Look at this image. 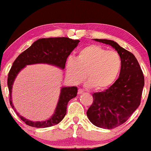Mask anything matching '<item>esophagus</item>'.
Returning <instances> with one entry per match:
<instances>
[{"label":"esophagus","instance_id":"1","mask_svg":"<svg viewBox=\"0 0 151 151\" xmlns=\"http://www.w3.org/2000/svg\"><path fill=\"white\" fill-rule=\"evenodd\" d=\"M84 93V90L81 89H78V94H81V93Z\"/></svg>","mask_w":151,"mask_h":151}]
</instances>
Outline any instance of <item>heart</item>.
Segmentation results:
<instances>
[{
  "mask_svg": "<svg viewBox=\"0 0 151 151\" xmlns=\"http://www.w3.org/2000/svg\"><path fill=\"white\" fill-rule=\"evenodd\" d=\"M119 54L109 51L103 47L92 45L85 47L77 54L76 59L69 58L66 62V73L74 84H79L88 78L86 86L101 90L116 81L121 69Z\"/></svg>",
  "mask_w": 151,
  "mask_h": 151,
  "instance_id": "1",
  "label": "heart"
}]
</instances>
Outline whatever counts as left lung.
<instances>
[{
    "label": "left lung",
    "mask_w": 151,
    "mask_h": 151,
    "mask_svg": "<svg viewBox=\"0 0 151 151\" xmlns=\"http://www.w3.org/2000/svg\"><path fill=\"white\" fill-rule=\"evenodd\" d=\"M94 40L111 46L119 54L122 61L119 77L109 89L93 93V103L86 112L88 119L93 125L112 129L125 123L139 106L144 76L132 53L113 40Z\"/></svg>",
    "instance_id": "left-lung-1"
}]
</instances>
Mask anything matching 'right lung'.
I'll return each mask as SVG.
<instances>
[{"instance_id":"1","label":"right lung","mask_w":151,"mask_h":151,"mask_svg":"<svg viewBox=\"0 0 151 151\" xmlns=\"http://www.w3.org/2000/svg\"><path fill=\"white\" fill-rule=\"evenodd\" d=\"M79 42L80 41L79 40H74L69 37L41 38L34 42L30 47L22 52L13 62L8 76L10 104L17 115L27 125L35 128H47L58 124L67 114L68 102L77 96V87H62L58 104L53 115L47 120L32 121L20 115L14 108L12 101V89L17 75L27 65L35 64H47L64 70L67 58Z\"/></svg>"}]
</instances>
